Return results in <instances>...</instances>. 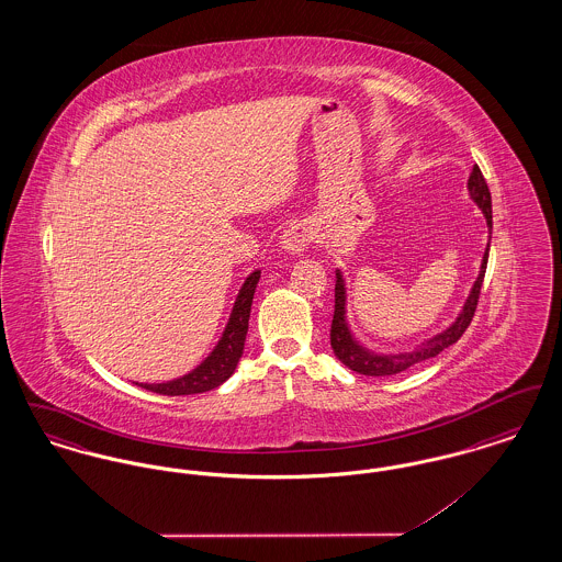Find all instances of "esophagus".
Returning <instances> with one entry per match:
<instances>
[{"label": "esophagus", "mask_w": 562, "mask_h": 562, "mask_svg": "<svg viewBox=\"0 0 562 562\" xmlns=\"http://www.w3.org/2000/svg\"><path fill=\"white\" fill-rule=\"evenodd\" d=\"M310 241H312V227L305 221H294L284 229L280 244L289 255H299L310 246Z\"/></svg>", "instance_id": "esophagus-1"}]
</instances>
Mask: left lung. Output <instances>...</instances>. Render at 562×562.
<instances>
[{
	"label": "left lung",
	"instance_id": "left-lung-1",
	"mask_svg": "<svg viewBox=\"0 0 562 562\" xmlns=\"http://www.w3.org/2000/svg\"><path fill=\"white\" fill-rule=\"evenodd\" d=\"M468 189H470V198L479 204L484 218H486V227L488 234L493 232V211H491V191L482 177L481 168L474 166L472 175L468 179ZM491 238V236H488ZM486 261H488V244L482 257L481 271L479 278L470 291V296L463 303L461 314L457 316V321L442 333H438L436 337L428 339L426 344H422L419 348L413 351H404V353H374L371 349L360 346L356 341V337L349 330L348 318H346V280L341 269H337V282H335V314H333V324H330V348L335 351V356L356 373L367 374V376H390V374L402 373L408 367L429 360L434 356H438L442 349L449 348L459 341V337L465 333V328L470 326V322L474 318L476 305H479V296H481L482 280H484V271H486Z\"/></svg>",
	"mask_w": 562,
	"mask_h": 562
}]
</instances>
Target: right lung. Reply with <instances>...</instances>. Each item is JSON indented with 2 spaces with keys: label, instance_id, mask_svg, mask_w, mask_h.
<instances>
[{
  "label": "right lung",
  "instance_id": "obj_1",
  "mask_svg": "<svg viewBox=\"0 0 562 562\" xmlns=\"http://www.w3.org/2000/svg\"><path fill=\"white\" fill-rule=\"evenodd\" d=\"M261 278V269H255L241 284L240 293L236 296L232 316L223 330V337L218 339L216 348L209 353V358L195 367L191 373L183 374L179 379L166 381V383H136L149 392L164 394V396H189V394H202L218 387L223 381H227L238 362H240L244 341L248 333V318H250V305L257 282Z\"/></svg>",
  "mask_w": 562,
  "mask_h": 562
}]
</instances>
